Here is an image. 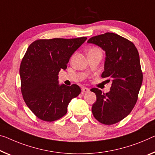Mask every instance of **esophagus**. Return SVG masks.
Instances as JSON below:
<instances>
[{"label": "esophagus", "instance_id": "34e87169", "mask_svg": "<svg viewBox=\"0 0 155 155\" xmlns=\"http://www.w3.org/2000/svg\"><path fill=\"white\" fill-rule=\"evenodd\" d=\"M82 91L83 93H87L89 91V88H87V87H83L82 89Z\"/></svg>", "mask_w": 155, "mask_h": 155}]
</instances>
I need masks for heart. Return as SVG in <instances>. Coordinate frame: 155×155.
<instances>
[{"label": "heart", "instance_id": "obj_1", "mask_svg": "<svg viewBox=\"0 0 155 155\" xmlns=\"http://www.w3.org/2000/svg\"><path fill=\"white\" fill-rule=\"evenodd\" d=\"M98 51V49L97 48H93L90 49L89 52H91V51Z\"/></svg>", "mask_w": 155, "mask_h": 155}]
</instances>
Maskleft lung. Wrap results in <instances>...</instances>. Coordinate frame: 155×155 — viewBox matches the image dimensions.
Here are the masks:
<instances>
[{
  "label": "left lung",
  "mask_w": 155,
  "mask_h": 155,
  "mask_svg": "<svg viewBox=\"0 0 155 155\" xmlns=\"http://www.w3.org/2000/svg\"><path fill=\"white\" fill-rule=\"evenodd\" d=\"M87 43L105 52L101 76L111 80L108 93L103 94L96 88L91 89L96 96L91 109L93 115L102 124L112 125L129 115L137 101L143 82L139 54L132 42L115 33L93 37Z\"/></svg>",
  "instance_id": "left-lung-1"
}]
</instances>
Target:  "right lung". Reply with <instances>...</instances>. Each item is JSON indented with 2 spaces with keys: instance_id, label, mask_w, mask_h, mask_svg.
<instances>
[{
  "instance_id": "obj_1",
  "label": "right lung",
  "mask_w": 155,
  "mask_h": 155,
  "mask_svg": "<svg viewBox=\"0 0 155 155\" xmlns=\"http://www.w3.org/2000/svg\"><path fill=\"white\" fill-rule=\"evenodd\" d=\"M87 39H39L28 47L20 66L21 93L37 118L52 122L63 117L68 103L80 94L77 84H59L58 74L67 68L71 57Z\"/></svg>"
}]
</instances>
